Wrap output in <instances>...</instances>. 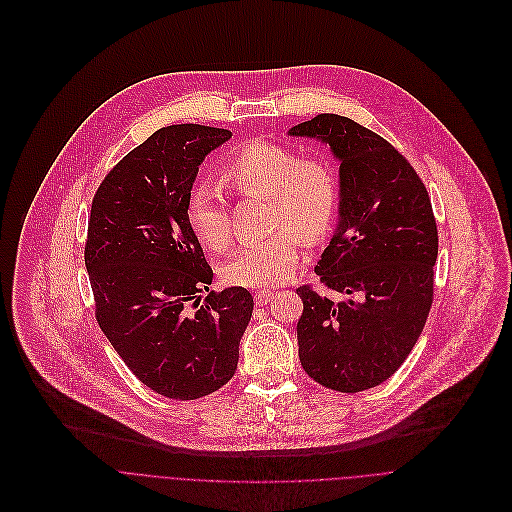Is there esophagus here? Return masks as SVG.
I'll list each match as a JSON object with an SVG mask.
<instances>
[{"label": "esophagus", "mask_w": 512, "mask_h": 512, "mask_svg": "<svg viewBox=\"0 0 512 512\" xmlns=\"http://www.w3.org/2000/svg\"><path fill=\"white\" fill-rule=\"evenodd\" d=\"M254 298H256V304L262 306V304H268V302L274 298V292H272V290H258V292L254 294Z\"/></svg>", "instance_id": "1"}]
</instances>
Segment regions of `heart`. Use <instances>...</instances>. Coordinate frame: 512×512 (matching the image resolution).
Wrapping results in <instances>:
<instances>
[{
	"mask_svg": "<svg viewBox=\"0 0 512 512\" xmlns=\"http://www.w3.org/2000/svg\"><path fill=\"white\" fill-rule=\"evenodd\" d=\"M226 179L242 195L268 197L264 240L242 246L222 268L232 286L272 288L288 280L300 262V238L317 246L331 234L341 201L335 167L319 157H298L282 143L252 141L226 165ZM187 220L203 246L222 252L232 242L224 193L210 183L197 185L187 201Z\"/></svg>",
	"mask_w": 512,
	"mask_h": 512,
	"instance_id": "obj_1",
	"label": "heart"
}]
</instances>
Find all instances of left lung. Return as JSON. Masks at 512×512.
<instances>
[{"instance_id": "left-lung-1", "label": "left lung", "mask_w": 512, "mask_h": 512, "mask_svg": "<svg viewBox=\"0 0 512 512\" xmlns=\"http://www.w3.org/2000/svg\"><path fill=\"white\" fill-rule=\"evenodd\" d=\"M327 143L341 161L339 224L315 272L296 290L302 369L317 383L357 393L389 379L420 339L434 298L438 228L416 169L391 143L341 115L288 131Z\"/></svg>"}]
</instances>
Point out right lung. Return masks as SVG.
Returning a JSON list of instances; mask_svg holds the SVG:
<instances>
[{
    "label": "right lung",
    "instance_id": "1",
    "mask_svg": "<svg viewBox=\"0 0 512 512\" xmlns=\"http://www.w3.org/2000/svg\"><path fill=\"white\" fill-rule=\"evenodd\" d=\"M232 137L171 125L125 155L94 193L84 264L94 315L135 377L169 399L226 385L254 300L242 286L210 291L214 272L187 220L199 165ZM198 311L188 313V306Z\"/></svg>",
    "mask_w": 512,
    "mask_h": 512
}]
</instances>
